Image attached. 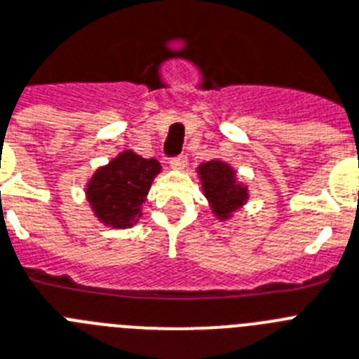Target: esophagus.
<instances>
[{
	"label": "esophagus",
	"mask_w": 359,
	"mask_h": 359,
	"mask_svg": "<svg viewBox=\"0 0 359 359\" xmlns=\"http://www.w3.org/2000/svg\"><path fill=\"white\" fill-rule=\"evenodd\" d=\"M186 162H188V157H186V155H177V157H173L170 161V166L173 168V170H182V168L186 166Z\"/></svg>",
	"instance_id": "esophagus-1"
}]
</instances>
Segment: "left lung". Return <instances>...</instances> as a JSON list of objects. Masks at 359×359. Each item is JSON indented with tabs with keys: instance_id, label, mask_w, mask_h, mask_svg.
<instances>
[{
	"instance_id": "left-lung-1",
	"label": "left lung",
	"mask_w": 359,
	"mask_h": 359,
	"mask_svg": "<svg viewBox=\"0 0 359 359\" xmlns=\"http://www.w3.org/2000/svg\"><path fill=\"white\" fill-rule=\"evenodd\" d=\"M205 198L217 218L226 220L249 198L248 188L236 182L235 170L222 161H210L198 166Z\"/></svg>"
}]
</instances>
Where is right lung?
<instances>
[{
	"label": "right lung",
	"mask_w": 359,
	"mask_h": 359,
	"mask_svg": "<svg viewBox=\"0 0 359 359\" xmlns=\"http://www.w3.org/2000/svg\"><path fill=\"white\" fill-rule=\"evenodd\" d=\"M161 164L126 149L93 173L86 186V198L95 217L115 229L137 224Z\"/></svg>",
	"instance_id": "1"
}]
</instances>
